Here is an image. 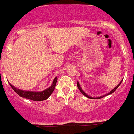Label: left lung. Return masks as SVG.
Here are the masks:
<instances>
[{"instance_id": "left-lung-1", "label": "left lung", "mask_w": 134, "mask_h": 134, "mask_svg": "<svg viewBox=\"0 0 134 134\" xmlns=\"http://www.w3.org/2000/svg\"><path fill=\"white\" fill-rule=\"evenodd\" d=\"M122 81H120V83H119V85H117V86H116V87H115V88H113V90H112V91H110V92H109V93H108V94H105V95H104V96H100V97H97V98H96V99H100V98H102L104 97V96H108V95H109V94H111L113 93V92H115V91H116V88H118V87H119V85H120V83H121ZM77 86L78 88H79V91H80V92H81V93H82V94H83V95H84V96H86V97L88 98H91V99H92V98H93L91 97V96H88V95H87V94H86V93H85V92H83V90H82V89H81V87H80V85H79V82H77Z\"/></svg>"}]
</instances>
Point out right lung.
Listing matches in <instances>:
<instances>
[{"label": "right lung", "mask_w": 134, "mask_h": 134, "mask_svg": "<svg viewBox=\"0 0 134 134\" xmlns=\"http://www.w3.org/2000/svg\"><path fill=\"white\" fill-rule=\"evenodd\" d=\"M57 81V77H55L52 85L49 88L42 91V92H30V91H21V90L15 88L10 83H9V84L13 88V90L21 97L29 99V100H33V101H42V100H45L48 98L50 95L52 94L54 89H55V86H56Z\"/></svg>", "instance_id": "1"}]
</instances>
